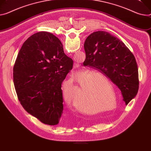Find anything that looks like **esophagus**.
Wrapping results in <instances>:
<instances>
[{
  "label": "esophagus",
  "instance_id": "esophagus-1",
  "mask_svg": "<svg viewBox=\"0 0 151 151\" xmlns=\"http://www.w3.org/2000/svg\"><path fill=\"white\" fill-rule=\"evenodd\" d=\"M73 67H74L75 68H76L77 67H78V65H77V64H74Z\"/></svg>",
  "mask_w": 151,
  "mask_h": 151
}]
</instances>
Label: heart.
<instances>
[{"mask_svg": "<svg viewBox=\"0 0 151 151\" xmlns=\"http://www.w3.org/2000/svg\"><path fill=\"white\" fill-rule=\"evenodd\" d=\"M86 77L88 78L86 82L83 83V81H80V85L82 86L83 90L85 91L82 100V107L79 108L78 110L86 114H93L99 111L107 110L106 108L94 109V108H101L103 106L104 102L101 98V92L100 87L104 83H108L109 79L104 75L93 71H89ZM83 84V85L82 84ZM79 94V90L78 86L71 85L64 88L63 90V98L68 105H74V100ZM93 110L92 111V109Z\"/></svg>", "mask_w": 151, "mask_h": 151, "instance_id": "b5f03b06", "label": "heart"}]
</instances>
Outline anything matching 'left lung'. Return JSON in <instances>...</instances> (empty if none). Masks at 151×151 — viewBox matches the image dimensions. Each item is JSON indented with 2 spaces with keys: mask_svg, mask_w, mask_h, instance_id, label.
Returning <instances> with one entry per match:
<instances>
[{
  "mask_svg": "<svg viewBox=\"0 0 151 151\" xmlns=\"http://www.w3.org/2000/svg\"><path fill=\"white\" fill-rule=\"evenodd\" d=\"M83 64L97 70L117 86L127 105L139 89L137 65L134 56L122 41L105 31L91 34L84 43Z\"/></svg>",
  "mask_w": 151,
  "mask_h": 151,
  "instance_id": "1",
  "label": "left lung"
}]
</instances>
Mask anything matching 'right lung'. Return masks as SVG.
Listing matches in <instances>:
<instances>
[{
    "label": "right lung",
    "instance_id": "obj_1",
    "mask_svg": "<svg viewBox=\"0 0 151 151\" xmlns=\"http://www.w3.org/2000/svg\"><path fill=\"white\" fill-rule=\"evenodd\" d=\"M73 61L53 34L39 32L23 44L13 68L14 84L25 110L49 125H58L63 111L61 84Z\"/></svg>",
    "mask_w": 151,
    "mask_h": 151
}]
</instances>
